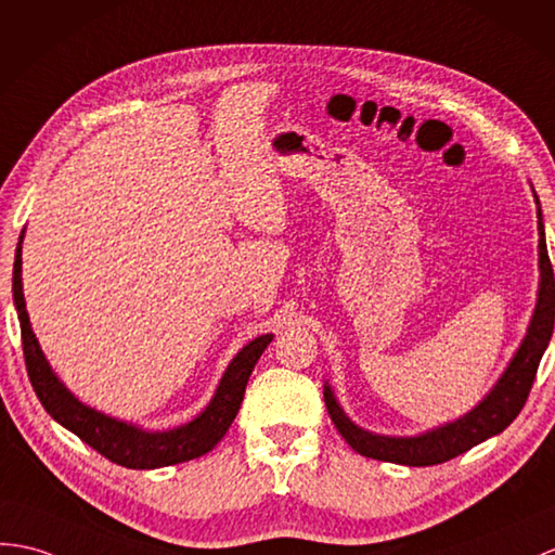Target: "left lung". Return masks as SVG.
Masks as SVG:
<instances>
[{
  "label": "left lung",
  "mask_w": 555,
  "mask_h": 555,
  "mask_svg": "<svg viewBox=\"0 0 555 555\" xmlns=\"http://www.w3.org/2000/svg\"><path fill=\"white\" fill-rule=\"evenodd\" d=\"M539 205V198H537ZM539 217V298L534 317L527 328V336L520 345V350L515 352L513 362L508 364L504 376L499 378L494 390L489 392L482 402L475 406L470 414L463 418L447 423L442 428L430 430L418 437H383L366 433L343 414L336 397H333L328 385H324V399L331 421L336 423L338 433L345 437V442L350 444L357 454L402 463V466H435V463H444L463 452H468L470 447L485 442L487 437L499 435L513 423V418L520 414V409L527 402V395L532 390V383L537 376V369L544 354L546 345L553 336V321H555V279L553 267L548 260L546 238H544V222H541V210H537Z\"/></svg>",
  "instance_id": "8db88e82"
}]
</instances>
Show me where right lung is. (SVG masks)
I'll return each instance as SVG.
<instances>
[{
    "mask_svg": "<svg viewBox=\"0 0 555 555\" xmlns=\"http://www.w3.org/2000/svg\"><path fill=\"white\" fill-rule=\"evenodd\" d=\"M21 241L14 262V302L21 321L25 369H28L33 390L40 397L47 414L59 421L63 428L75 433L85 444L96 449L101 456H106L108 461L125 468H163L172 466V463H182L208 454L210 449L222 440L229 425L234 423L250 373L257 364V359L264 352V347L272 343V333L255 338L234 357V362L229 364L222 380H219V388L212 397V402L205 406L198 418H193L191 423L182 425V428L167 433H144L134 428V425L103 416L99 411L77 402V399L63 388V383L54 376V371L47 364L40 345H37L28 312H25L21 283Z\"/></svg>",
    "mask_w": 555,
    "mask_h": 555,
    "instance_id": "add662e5",
    "label": "right lung"
}]
</instances>
